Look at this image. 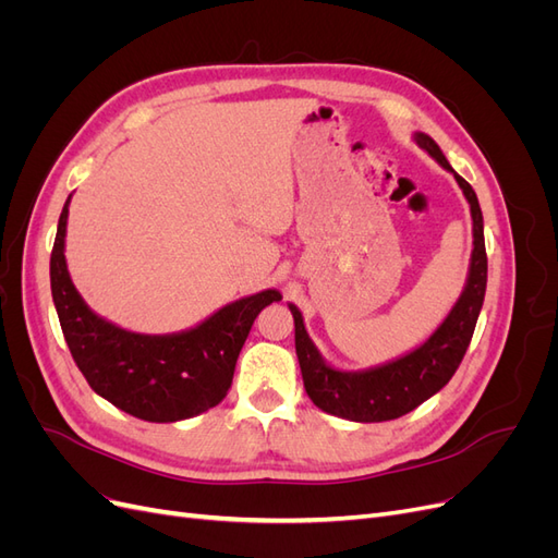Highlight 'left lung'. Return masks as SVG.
Masks as SVG:
<instances>
[{
  "label": "left lung",
  "mask_w": 558,
  "mask_h": 558,
  "mask_svg": "<svg viewBox=\"0 0 558 558\" xmlns=\"http://www.w3.org/2000/svg\"><path fill=\"white\" fill-rule=\"evenodd\" d=\"M418 148L442 165L453 174L456 183L470 205L472 216V253L468 279L459 300L445 316L440 326L404 356H398L384 365L367 369H340L332 367L320 356V351L307 335L305 320L295 305H289L295 320V353L300 363L305 391L318 410L332 416L359 421V424H377V421H391L416 410L453 377L456 367L461 365L472 332L477 326V316L484 305L486 293V248H484V218L472 185L453 172L440 150L426 132H414Z\"/></svg>",
  "instance_id": "obj_1"
}]
</instances>
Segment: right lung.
Instances as JSON below:
<instances>
[{
  "label": "right lung",
  "instance_id": "right-lung-1",
  "mask_svg": "<svg viewBox=\"0 0 558 558\" xmlns=\"http://www.w3.org/2000/svg\"><path fill=\"white\" fill-rule=\"evenodd\" d=\"M70 199L72 195L62 207L50 253V291L66 347L93 391L154 424H174L216 408L232 384L253 320L279 302L281 293L267 289L240 298L181 332L125 330L95 314L72 283L64 258Z\"/></svg>",
  "mask_w": 558,
  "mask_h": 558
}]
</instances>
